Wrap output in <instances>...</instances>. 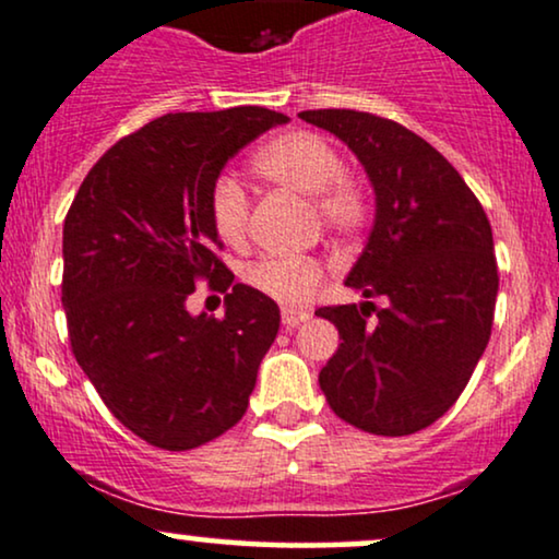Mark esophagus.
<instances>
[{"label":"esophagus","instance_id":"34e87169","mask_svg":"<svg viewBox=\"0 0 559 559\" xmlns=\"http://www.w3.org/2000/svg\"><path fill=\"white\" fill-rule=\"evenodd\" d=\"M308 319V311H300V308H282V324L287 326V330H295L298 324H304Z\"/></svg>","mask_w":559,"mask_h":559}]
</instances>
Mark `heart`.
Masks as SVG:
<instances>
[{"mask_svg": "<svg viewBox=\"0 0 559 559\" xmlns=\"http://www.w3.org/2000/svg\"><path fill=\"white\" fill-rule=\"evenodd\" d=\"M253 167L274 186L313 199L321 219L334 229L350 233L364 225L369 212L364 190L356 180L340 173L343 162L326 138L308 130L282 133L255 154ZM209 212L222 240L233 246L246 240L251 203L246 188L235 177H219L214 182ZM319 280L321 264L308 255H266L246 272V282L253 290L290 306L306 304L317 290Z\"/></svg>", "mask_w": 559, "mask_h": 559, "instance_id": "b5f03b06", "label": "heart"}]
</instances>
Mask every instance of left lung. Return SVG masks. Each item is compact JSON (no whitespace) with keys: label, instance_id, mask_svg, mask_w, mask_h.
Returning a JSON list of instances; mask_svg holds the SVG:
<instances>
[{"label":"left lung","instance_id":"8db88e82","mask_svg":"<svg viewBox=\"0 0 559 559\" xmlns=\"http://www.w3.org/2000/svg\"><path fill=\"white\" fill-rule=\"evenodd\" d=\"M300 120L340 138L373 190L369 240L345 277L364 300L317 311L343 340L319 386L356 429L413 435L455 405L487 350L500 287L489 219L457 169L403 124L356 109Z\"/></svg>","mask_w":559,"mask_h":559}]
</instances>
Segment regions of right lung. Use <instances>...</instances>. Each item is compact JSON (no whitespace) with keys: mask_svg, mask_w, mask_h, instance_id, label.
Here are the masks:
<instances>
[{"mask_svg":"<svg viewBox=\"0 0 559 559\" xmlns=\"http://www.w3.org/2000/svg\"><path fill=\"white\" fill-rule=\"evenodd\" d=\"M290 117L264 107L180 111L122 138L85 175L62 233V306L78 364L107 408L162 450H193L248 408L280 308L214 255L209 199L242 146ZM226 317L187 311L194 282Z\"/></svg>","mask_w":559,"mask_h":559,"instance_id":"1","label":"right lung"}]
</instances>
